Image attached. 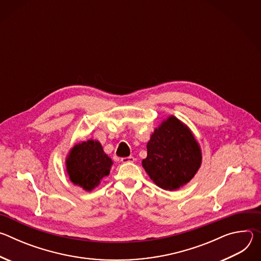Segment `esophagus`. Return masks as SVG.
Masks as SVG:
<instances>
[{"label":"esophagus","mask_w":261,"mask_h":261,"mask_svg":"<svg viewBox=\"0 0 261 261\" xmlns=\"http://www.w3.org/2000/svg\"><path fill=\"white\" fill-rule=\"evenodd\" d=\"M121 161H122L123 163H131V162L134 161V157H132V156H130V157H124V158L121 159Z\"/></svg>","instance_id":"obj_1"}]
</instances>
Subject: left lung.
I'll return each mask as SVG.
<instances>
[{
  "label": "left lung",
  "instance_id": "1",
  "mask_svg": "<svg viewBox=\"0 0 261 261\" xmlns=\"http://www.w3.org/2000/svg\"><path fill=\"white\" fill-rule=\"evenodd\" d=\"M142 167L158 187L174 191L189 182L201 165V150L191 130L173 116L155 129Z\"/></svg>",
  "mask_w": 261,
  "mask_h": 261
}]
</instances>
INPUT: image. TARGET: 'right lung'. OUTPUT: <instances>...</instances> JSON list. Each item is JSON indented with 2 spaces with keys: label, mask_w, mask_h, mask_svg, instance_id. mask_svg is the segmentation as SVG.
<instances>
[{
  "label": "right lung",
  "mask_w": 261,
  "mask_h": 261,
  "mask_svg": "<svg viewBox=\"0 0 261 261\" xmlns=\"http://www.w3.org/2000/svg\"><path fill=\"white\" fill-rule=\"evenodd\" d=\"M113 160L103 151L98 140L89 139L74 145L66 159L70 180L86 191H92L109 174Z\"/></svg>",
  "instance_id": "right-lung-1"
}]
</instances>
